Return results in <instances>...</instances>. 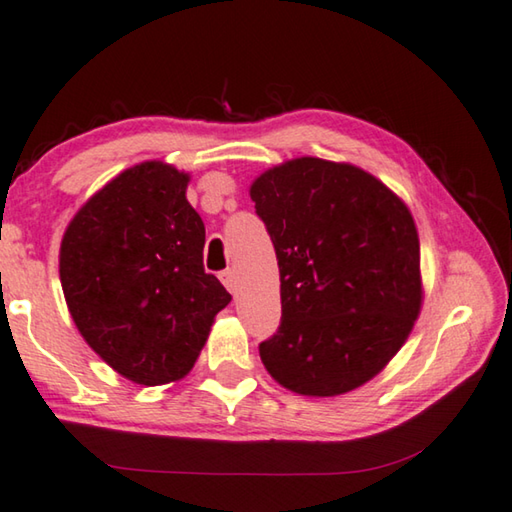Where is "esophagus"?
<instances>
[{"mask_svg": "<svg viewBox=\"0 0 512 512\" xmlns=\"http://www.w3.org/2000/svg\"><path fill=\"white\" fill-rule=\"evenodd\" d=\"M221 282H224V286L228 288L232 295H237V275H235V271L221 273Z\"/></svg>", "mask_w": 512, "mask_h": 512, "instance_id": "34e87169", "label": "esophagus"}]
</instances>
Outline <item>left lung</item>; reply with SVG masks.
<instances>
[{
    "instance_id": "left-lung-1",
    "label": "left lung",
    "mask_w": 512,
    "mask_h": 512,
    "mask_svg": "<svg viewBox=\"0 0 512 512\" xmlns=\"http://www.w3.org/2000/svg\"><path fill=\"white\" fill-rule=\"evenodd\" d=\"M280 266L282 322L259 345L268 374L302 396L365 385L421 313V246L403 199L351 163L286 161L250 185Z\"/></svg>"
}]
</instances>
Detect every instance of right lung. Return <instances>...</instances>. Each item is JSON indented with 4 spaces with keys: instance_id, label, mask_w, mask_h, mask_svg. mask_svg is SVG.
I'll use <instances>...</instances> for the list:
<instances>
[{
    "instance_id": "1",
    "label": "right lung",
    "mask_w": 512,
    "mask_h": 512,
    "mask_svg": "<svg viewBox=\"0 0 512 512\" xmlns=\"http://www.w3.org/2000/svg\"><path fill=\"white\" fill-rule=\"evenodd\" d=\"M163 161L120 172L64 230L60 282L87 345L138 385L181 380L232 300L203 271L206 226Z\"/></svg>"
}]
</instances>
